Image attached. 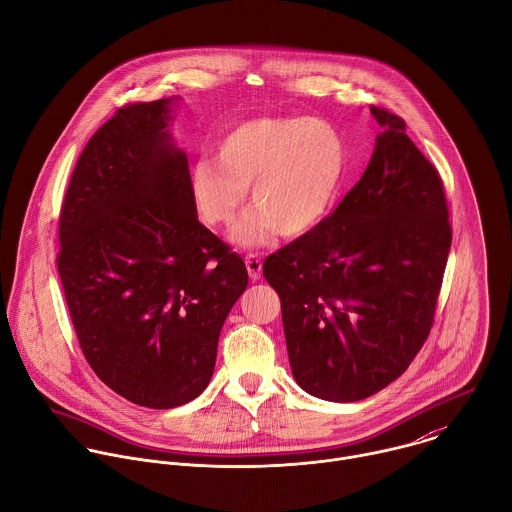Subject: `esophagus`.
<instances>
[{
    "instance_id": "esophagus-1",
    "label": "esophagus",
    "mask_w": 512,
    "mask_h": 512,
    "mask_svg": "<svg viewBox=\"0 0 512 512\" xmlns=\"http://www.w3.org/2000/svg\"><path fill=\"white\" fill-rule=\"evenodd\" d=\"M246 268H248V276L250 280H258L262 274V258L258 254H246L244 258Z\"/></svg>"
}]
</instances>
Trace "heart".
I'll return each instance as SVG.
<instances>
[{
	"mask_svg": "<svg viewBox=\"0 0 512 512\" xmlns=\"http://www.w3.org/2000/svg\"><path fill=\"white\" fill-rule=\"evenodd\" d=\"M346 172V146L326 120L300 116L252 118L230 128L214 158L190 170V196L212 228L230 226L248 186L256 206L236 228L234 242L262 246L278 232L298 238L332 208Z\"/></svg>",
	"mask_w": 512,
	"mask_h": 512,
	"instance_id": "heart-1",
	"label": "heart"
}]
</instances>
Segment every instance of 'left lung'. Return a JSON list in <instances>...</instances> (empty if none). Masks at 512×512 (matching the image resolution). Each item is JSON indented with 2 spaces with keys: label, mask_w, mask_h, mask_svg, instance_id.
I'll use <instances>...</instances> for the list:
<instances>
[{
  "label": "left lung",
  "mask_w": 512,
  "mask_h": 512,
  "mask_svg": "<svg viewBox=\"0 0 512 512\" xmlns=\"http://www.w3.org/2000/svg\"><path fill=\"white\" fill-rule=\"evenodd\" d=\"M370 112L382 134L360 182L262 268L296 382L330 402L368 398L408 368L430 334L452 242L438 170L400 116Z\"/></svg>",
  "instance_id": "1"
}]
</instances>
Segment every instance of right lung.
Masks as SVG:
<instances>
[{
  "label": "right lung",
  "mask_w": 512,
  "mask_h": 512,
  "mask_svg": "<svg viewBox=\"0 0 512 512\" xmlns=\"http://www.w3.org/2000/svg\"><path fill=\"white\" fill-rule=\"evenodd\" d=\"M170 100L118 108L76 162L58 272L80 348L126 400L174 408L210 384L244 260L198 222Z\"/></svg>",
  "instance_id": "obj_1"
}]
</instances>
